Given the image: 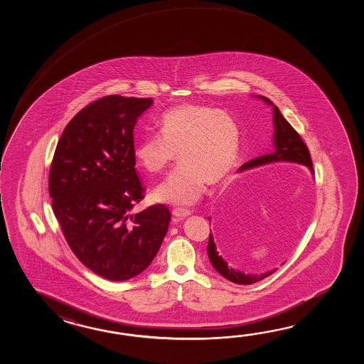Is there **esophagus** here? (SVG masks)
<instances>
[{
	"label": "esophagus",
	"instance_id": "34e87169",
	"mask_svg": "<svg viewBox=\"0 0 364 364\" xmlns=\"http://www.w3.org/2000/svg\"><path fill=\"white\" fill-rule=\"evenodd\" d=\"M171 215L176 217L177 220H183L186 217L190 216L191 215V212L190 210H187V209H174L173 212H171Z\"/></svg>",
	"mask_w": 364,
	"mask_h": 364
}]
</instances>
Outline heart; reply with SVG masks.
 Returning <instances> with one entry per match:
<instances>
[{
    "instance_id": "1",
    "label": "heart",
    "mask_w": 364,
    "mask_h": 364,
    "mask_svg": "<svg viewBox=\"0 0 364 364\" xmlns=\"http://www.w3.org/2000/svg\"><path fill=\"white\" fill-rule=\"evenodd\" d=\"M159 135H148L135 148V159L151 174L163 173L178 152L179 165L154 190L159 203L193 205L208 183L218 185L232 173L240 154V126L224 110L188 104L165 113Z\"/></svg>"
}]
</instances>
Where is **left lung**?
Segmentation results:
<instances>
[{"mask_svg": "<svg viewBox=\"0 0 364 364\" xmlns=\"http://www.w3.org/2000/svg\"><path fill=\"white\" fill-rule=\"evenodd\" d=\"M256 97L263 100L267 105H271L272 107L273 126H274L273 151L268 155L256 157L254 160L245 164L240 168V171H248V169L257 168V166H263L267 164L284 161V163H295L304 165V166L309 168L311 174L314 176L309 148L304 144V141L299 136V134L295 132L294 129L291 127V124H289L284 116L281 114L279 109L269 99H267L264 96H256ZM209 221H210V217H209ZM207 252H208L209 262L212 264V267L223 277L232 281L234 284L251 285V284H255L257 281L271 276L272 273L276 272V269H272V271L265 272L262 274H246V273L238 271V269H234L232 265H229V263L225 260L223 255H221V252L217 250L216 242H215L212 232L209 235Z\"/></svg>", "mask_w": 364, "mask_h": 364, "instance_id": "left-lung-1", "label": "left lung"}]
</instances>
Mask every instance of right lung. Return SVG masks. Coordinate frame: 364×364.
I'll return each mask as SVG.
<instances>
[{
  "label": "right lung",
  "mask_w": 364,
  "mask_h": 364,
  "mask_svg": "<svg viewBox=\"0 0 364 364\" xmlns=\"http://www.w3.org/2000/svg\"><path fill=\"white\" fill-rule=\"evenodd\" d=\"M152 104L118 95L93 101L65 127L49 171L53 212L70 248L109 281L147 269L171 223L163 204L130 213L144 198L132 132Z\"/></svg>",
  "instance_id": "obj_1"
}]
</instances>
